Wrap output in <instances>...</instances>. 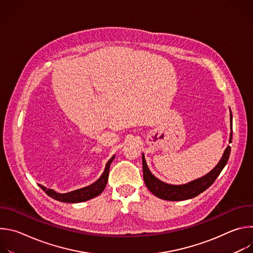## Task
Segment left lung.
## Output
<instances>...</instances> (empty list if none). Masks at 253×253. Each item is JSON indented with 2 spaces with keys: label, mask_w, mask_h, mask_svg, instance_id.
<instances>
[{
  "label": "left lung",
  "mask_w": 253,
  "mask_h": 253,
  "mask_svg": "<svg viewBox=\"0 0 253 253\" xmlns=\"http://www.w3.org/2000/svg\"><path fill=\"white\" fill-rule=\"evenodd\" d=\"M230 111V136H229V143L232 142V113ZM231 147L228 145L226 149L224 150V153L217 163L210 172H208L206 175L197 178L192 181L180 184V185H174V184H168L160 179H158L156 176L152 174L150 171L144 153H142V164H143V178L144 182H145L147 188L150 192H152L155 196H157L160 199L168 200V201H181V200H187L190 198H193L203 191H205L208 187H210L215 179L217 178L222 171V169L225 167L229 155H230Z\"/></svg>",
  "instance_id": "8db88e82"
}]
</instances>
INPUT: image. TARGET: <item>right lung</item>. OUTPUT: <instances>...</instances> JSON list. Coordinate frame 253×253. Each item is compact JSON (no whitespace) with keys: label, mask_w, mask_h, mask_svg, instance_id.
Returning <instances> with one entry per match:
<instances>
[{"label":"right lung","mask_w":253,"mask_h":253,"mask_svg":"<svg viewBox=\"0 0 253 253\" xmlns=\"http://www.w3.org/2000/svg\"><path fill=\"white\" fill-rule=\"evenodd\" d=\"M114 158H115V155H113L110 158V160L106 163L105 169H104L102 175L98 178L97 181H95L94 183H92L86 187L76 189V190L70 191L67 193H59V192L55 191L54 189L47 188L41 184H39V186L46 192L47 195H49L53 199L61 201V202L79 203V202H84V201L90 200V199L100 195L103 192V190L105 189V187L107 185V181H108V176H109L110 165H111L112 161L114 160Z\"/></svg>","instance_id":"add662e5"}]
</instances>
